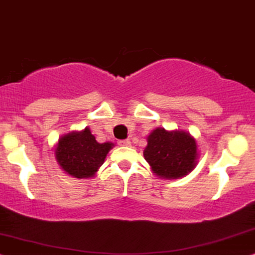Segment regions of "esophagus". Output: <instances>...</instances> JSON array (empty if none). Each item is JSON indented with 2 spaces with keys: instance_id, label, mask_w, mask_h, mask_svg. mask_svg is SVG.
<instances>
[{
  "instance_id": "esophagus-1",
  "label": "esophagus",
  "mask_w": 255,
  "mask_h": 255,
  "mask_svg": "<svg viewBox=\"0 0 255 255\" xmlns=\"http://www.w3.org/2000/svg\"><path fill=\"white\" fill-rule=\"evenodd\" d=\"M131 144V142L128 139H122V140H118V145L121 146H128Z\"/></svg>"
}]
</instances>
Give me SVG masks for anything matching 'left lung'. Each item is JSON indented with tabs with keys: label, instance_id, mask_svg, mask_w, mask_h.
<instances>
[{
	"label": "left lung",
	"instance_id": "8db88e82",
	"mask_svg": "<svg viewBox=\"0 0 255 255\" xmlns=\"http://www.w3.org/2000/svg\"><path fill=\"white\" fill-rule=\"evenodd\" d=\"M144 158L153 174L161 178H181L197 164V144L190 133L183 130L168 131L157 128L147 136Z\"/></svg>",
	"mask_w": 255,
	"mask_h": 255
}]
</instances>
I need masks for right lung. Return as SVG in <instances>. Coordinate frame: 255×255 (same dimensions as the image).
<instances>
[{
	"mask_svg": "<svg viewBox=\"0 0 255 255\" xmlns=\"http://www.w3.org/2000/svg\"><path fill=\"white\" fill-rule=\"evenodd\" d=\"M115 146L111 142L98 143L89 128L72 131L59 138L55 159L66 174L75 178L94 177L106 155Z\"/></svg>",
	"mask_w": 255,
	"mask_h": 255,
	"instance_id": "right-lung-1",
	"label": "right lung"
}]
</instances>
